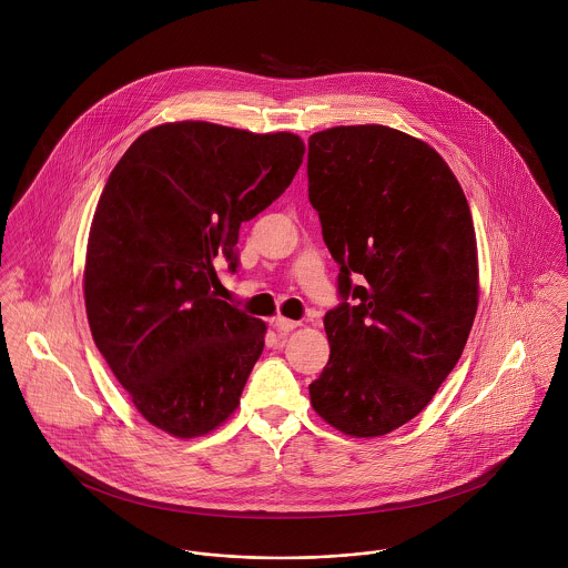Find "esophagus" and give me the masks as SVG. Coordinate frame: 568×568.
<instances>
[{
  "mask_svg": "<svg viewBox=\"0 0 568 568\" xmlns=\"http://www.w3.org/2000/svg\"><path fill=\"white\" fill-rule=\"evenodd\" d=\"M300 325V322H293V320H286V317H275L273 320V327L277 329V332H291V329H295Z\"/></svg>",
  "mask_w": 568,
  "mask_h": 568,
  "instance_id": "obj_1",
  "label": "esophagus"
}]
</instances>
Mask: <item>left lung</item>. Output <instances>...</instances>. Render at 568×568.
Wrapping results in <instances>:
<instances>
[{
	"label": "left lung",
	"mask_w": 568,
	"mask_h": 568,
	"mask_svg": "<svg viewBox=\"0 0 568 568\" xmlns=\"http://www.w3.org/2000/svg\"><path fill=\"white\" fill-rule=\"evenodd\" d=\"M308 199L338 264L329 361L311 403L352 437L413 419L457 365L479 304L477 239L446 162L403 131L334 126L308 140Z\"/></svg>",
	"instance_id": "left-lung-1"
}]
</instances>
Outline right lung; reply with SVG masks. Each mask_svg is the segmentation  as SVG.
<instances>
[{
	"instance_id": "right-lung-1",
	"label": "right lung",
	"mask_w": 568,
	"mask_h": 568,
	"mask_svg": "<svg viewBox=\"0 0 568 568\" xmlns=\"http://www.w3.org/2000/svg\"><path fill=\"white\" fill-rule=\"evenodd\" d=\"M304 151L293 133L174 122L109 174L87 243V320L133 405L174 437L210 433L241 403L266 325L216 300L214 262L236 273L241 225L282 196Z\"/></svg>"
}]
</instances>
